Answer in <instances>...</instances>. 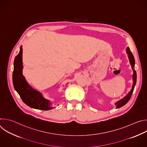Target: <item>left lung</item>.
<instances>
[{"label":"left lung","instance_id":"obj_1","mask_svg":"<svg viewBox=\"0 0 147 147\" xmlns=\"http://www.w3.org/2000/svg\"><path fill=\"white\" fill-rule=\"evenodd\" d=\"M126 52L127 54L128 55V57L130 61V63L131 66V68L133 69V86H132V88L131 90V91L126 95V96H125L123 98H122L121 99L119 100V101H117L116 103H115V105L116 106V108H120L122 107H123L124 105L126 104L129 100H130V99L131 98V95L133 94L134 88L135 87L136 84V80H137V73L136 71L134 69V66H135V60H134V57L131 53V52L130 50V48L129 47L127 48L126 49Z\"/></svg>","mask_w":147,"mask_h":147}]
</instances>
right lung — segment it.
Returning a JSON list of instances; mask_svg holds the SVG:
<instances>
[{"label": "right lung", "instance_id": "obj_1", "mask_svg": "<svg viewBox=\"0 0 147 147\" xmlns=\"http://www.w3.org/2000/svg\"><path fill=\"white\" fill-rule=\"evenodd\" d=\"M23 49L20 47L19 53L14 61L13 83L15 90L27 106L36 109L48 111L52 109V103L44 98L39 91L32 88L23 75Z\"/></svg>", "mask_w": 147, "mask_h": 147}]
</instances>
